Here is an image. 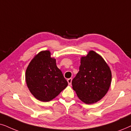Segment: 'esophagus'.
Returning <instances> with one entry per match:
<instances>
[{"instance_id":"obj_1","label":"esophagus","mask_w":131,"mask_h":131,"mask_svg":"<svg viewBox=\"0 0 131 131\" xmlns=\"http://www.w3.org/2000/svg\"><path fill=\"white\" fill-rule=\"evenodd\" d=\"M72 78H68V79L67 80V81H68V84H69V85H71V83H72Z\"/></svg>"}]
</instances>
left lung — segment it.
<instances>
[{"label": "left lung", "mask_w": 131, "mask_h": 131, "mask_svg": "<svg viewBox=\"0 0 131 131\" xmlns=\"http://www.w3.org/2000/svg\"><path fill=\"white\" fill-rule=\"evenodd\" d=\"M80 62L79 72L72 80V88L84 103H96L108 91L111 69L102 57L93 50L82 56Z\"/></svg>", "instance_id": "left-lung-1"}]
</instances>
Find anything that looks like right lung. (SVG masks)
<instances>
[{
	"label": "right lung",
	"instance_id": "add662e5",
	"mask_svg": "<svg viewBox=\"0 0 131 131\" xmlns=\"http://www.w3.org/2000/svg\"><path fill=\"white\" fill-rule=\"evenodd\" d=\"M25 77L30 93L42 102L55 98L68 84L49 50L35 56L26 69Z\"/></svg>",
	"mask_w": 131,
	"mask_h": 131
}]
</instances>
